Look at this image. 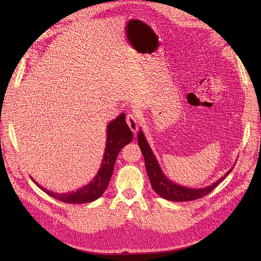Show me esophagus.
Listing matches in <instances>:
<instances>
[{
    "instance_id": "obj_1",
    "label": "esophagus",
    "mask_w": 261,
    "mask_h": 261,
    "mask_svg": "<svg viewBox=\"0 0 261 261\" xmlns=\"http://www.w3.org/2000/svg\"><path fill=\"white\" fill-rule=\"evenodd\" d=\"M126 122H127V125L129 126V128L133 133H136L138 130V118L136 114L130 113L127 116H126Z\"/></svg>"
}]
</instances>
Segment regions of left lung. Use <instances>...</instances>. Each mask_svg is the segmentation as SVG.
Instances as JSON below:
<instances>
[{
  "label": "left lung",
  "mask_w": 261,
  "mask_h": 261,
  "mask_svg": "<svg viewBox=\"0 0 261 261\" xmlns=\"http://www.w3.org/2000/svg\"><path fill=\"white\" fill-rule=\"evenodd\" d=\"M137 139H138V145L141 150V153L144 155L145 164H146V170L147 174L150 179V183L153 188V191L159 195L162 198L171 200V201H191L201 198V197L208 195L210 192H212L221 181H222L230 172L233 170H228L225 174L216 180L215 183H212L209 186L206 187H200V188H192V187H186L181 186L179 184L174 183V181L171 180L164 174L159 162H158L156 158L152 151V149L150 148L148 141L146 139V136L144 135L143 129H140L137 134Z\"/></svg>",
  "instance_id": "left-lung-1"
}]
</instances>
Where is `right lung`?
I'll return each instance as SVG.
<instances>
[{
	"mask_svg": "<svg viewBox=\"0 0 261 261\" xmlns=\"http://www.w3.org/2000/svg\"><path fill=\"white\" fill-rule=\"evenodd\" d=\"M133 139V133L125 120V113L118 115L115 120L110 121L107 125L106 150L97 174L88 184L78 188L77 191L68 193H57L44 188L31 177L35 184L49 196L66 203H87L97 200L103 195L109 181L112 177L116 156L124 146L129 144Z\"/></svg>",
	"mask_w": 261,
	"mask_h": 261,
	"instance_id": "right-lung-1",
	"label": "right lung"
}]
</instances>
